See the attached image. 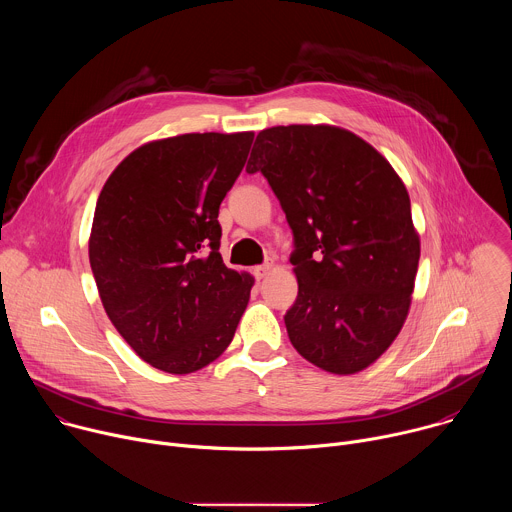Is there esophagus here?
Masks as SVG:
<instances>
[{
  "label": "esophagus",
  "mask_w": 512,
  "mask_h": 512,
  "mask_svg": "<svg viewBox=\"0 0 512 512\" xmlns=\"http://www.w3.org/2000/svg\"><path fill=\"white\" fill-rule=\"evenodd\" d=\"M271 267H273V263H263V265H257V267L253 269V273H255L257 279H263V277L271 271Z\"/></svg>",
  "instance_id": "34e87169"
}]
</instances>
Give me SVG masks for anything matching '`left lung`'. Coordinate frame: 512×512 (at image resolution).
<instances>
[{"instance_id": "left-lung-1", "label": "left lung", "mask_w": 512, "mask_h": 512, "mask_svg": "<svg viewBox=\"0 0 512 512\" xmlns=\"http://www.w3.org/2000/svg\"><path fill=\"white\" fill-rule=\"evenodd\" d=\"M247 172H261L294 231V348L332 375L360 373L401 332L419 265L407 188L371 143L336 125L259 131Z\"/></svg>"}]
</instances>
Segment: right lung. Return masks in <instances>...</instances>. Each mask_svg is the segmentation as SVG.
Instances as JSON below:
<instances>
[{"mask_svg":"<svg viewBox=\"0 0 512 512\" xmlns=\"http://www.w3.org/2000/svg\"><path fill=\"white\" fill-rule=\"evenodd\" d=\"M255 133H182L139 145L107 178L89 261L103 308L154 369L188 375L231 344L253 275L223 263L218 206Z\"/></svg>","mask_w":512,"mask_h":512,"instance_id":"right-lung-1","label":"right lung"}]
</instances>
